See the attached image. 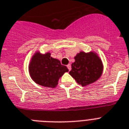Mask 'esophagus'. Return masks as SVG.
<instances>
[{
	"mask_svg": "<svg viewBox=\"0 0 129 129\" xmlns=\"http://www.w3.org/2000/svg\"><path fill=\"white\" fill-rule=\"evenodd\" d=\"M67 67H68V69H69V71H70V70H71V64H70V63H69V64H68V66H67Z\"/></svg>",
	"mask_w": 129,
	"mask_h": 129,
	"instance_id": "obj_1",
	"label": "esophagus"
}]
</instances>
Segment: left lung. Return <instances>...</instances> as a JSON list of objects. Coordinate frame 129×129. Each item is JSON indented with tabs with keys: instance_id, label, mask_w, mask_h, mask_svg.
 Returning <instances> with one entry per match:
<instances>
[{
	"instance_id": "8db88e82",
	"label": "left lung",
	"mask_w": 129,
	"mask_h": 129,
	"mask_svg": "<svg viewBox=\"0 0 129 129\" xmlns=\"http://www.w3.org/2000/svg\"><path fill=\"white\" fill-rule=\"evenodd\" d=\"M69 75L78 84L86 86L97 80L103 71L102 60L96 52L80 51L75 56Z\"/></svg>"
}]
</instances>
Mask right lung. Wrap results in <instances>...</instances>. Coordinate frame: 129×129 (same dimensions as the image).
I'll return each mask as SVG.
<instances>
[{
	"instance_id": "obj_1",
	"label": "right lung",
	"mask_w": 129,
	"mask_h": 129,
	"mask_svg": "<svg viewBox=\"0 0 129 129\" xmlns=\"http://www.w3.org/2000/svg\"><path fill=\"white\" fill-rule=\"evenodd\" d=\"M30 77L36 83L48 88H56L59 78L69 70L58 59L51 56L49 52L41 54L36 51L28 66Z\"/></svg>"
}]
</instances>
